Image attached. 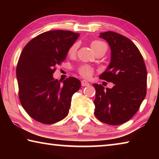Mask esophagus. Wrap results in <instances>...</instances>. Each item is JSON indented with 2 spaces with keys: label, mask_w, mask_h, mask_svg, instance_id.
<instances>
[{
  "label": "esophagus",
  "mask_w": 159,
  "mask_h": 159,
  "mask_svg": "<svg viewBox=\"0 0 159 159\" xmlns=\"http://www.w3.org/2000/svg\"><path fill=\"white\" fill-rule=\"evenodd\" d=\"M90 85V83L86 81V80H81V85L82 86H88Z\"/></svg>",
  "instance_id": "1"
}]
</instances>
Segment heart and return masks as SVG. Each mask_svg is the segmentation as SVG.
I'll return each instance as SVG.
<instances>
[{"instance_id": "obj_1", "label": "heart", "mask_w": 159, "mask_h": 159, "mask_svg": "<svg viewBox=\"0 0 159 159\" xmlns=\"http://www.w3.org/2000/svg\"><path fill=\"white\" fill-rule=\"evenodd\" d=\"M104 47H106V45L102 41H94L91 43V48H92V49L95 53L98 52V51L102 50V48ZM77 48H78V43H75L72 45L69 49V51H68L69 55L71 56L74 55L77 51ZM78 72H79V74L83 78L88 79V78H90L93 74V69L88 65H81L79 67V69H78Z\"/></svg>"}]
</instances>
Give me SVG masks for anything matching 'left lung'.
I'll list each match as a JSON object with an SVG mask.
<instances>
[{
    "mask_svg": "<svg viewBox=\"0 0 159 159\" xmlns=\"http://www.w3.org/2000/svg\"><path fill=\"white\" fill-rule=\"evenodd\" d=\"M111 48V62L99 79L114 83L111 89L94 84L95 116L117 125L136 114L147 94V72L142 55L130 39L113 31L101 33Z\"/></svg>",
    "mask_w": 159,
    "mask_h": 159,
    "instance_id": "1",
    "label": "left lung"
}]
</instances>
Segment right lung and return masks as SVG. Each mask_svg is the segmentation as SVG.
Listing matches in <instances>:
<instances>
[{"instance_id": "1", "label": "right lung", "mask_w": 159, "mask_h": 159, "mask_svg": "<svg viewBox=\"0 0 159 159\" xmlns=\"http://www.w3.org/2000/svg\"><path fill=\"white\" fill-rule=\"evenodd\" d=\"M79 36L64 30L44 32L31 39L21 53L16 69L19 98L26 112L37 121L52 124L68 115L72 96L81 84L74 77L61 84L52 74Z\"/></svg>"}]
</instances>
